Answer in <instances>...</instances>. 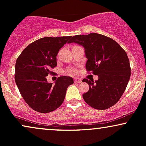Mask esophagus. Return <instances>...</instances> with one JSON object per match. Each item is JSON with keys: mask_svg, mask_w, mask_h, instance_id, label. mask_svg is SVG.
<instances>
[{"mask_svg": "<svg viewBox=\"0 0 146 146\" xmlns=\"http://www.w3.org/2000/svg\"><path fill=\"white\" fill-rule=\"evenodd\" d=\"M74 82L75 83H80V82H82L81 79H80V78H74Z\"/></svg>", "mask_w": 146, "mask_h": 146, "instance_id": "1", "label": "esophagus"}]
</instances>
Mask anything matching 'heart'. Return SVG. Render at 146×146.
Segmentation results:
<instances>
[{
    "label": "heart",
    "instance_id": "obj_1",
    "mask_svg": "<svg viewBox=\"0 0 146 146\" xmlns=\"http://www.w3.org/2000/svg\"><path fill=\"white\" fill-rule=\"evenodd\" d=\"M71 73H74L75 71H73V70H71Z\"/></svg>",
    "mask_w": 146,
    "mask_h": 146
}]
</instances>
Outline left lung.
I'll use <instances>...</instances> for the list:
<instances>
[{
	"instance_id": "obj_1",
	"label": "left lung",
	"mask_w": 146,
	"mask_h": 146,
	"mask_svg": "<svg viewBox=\"0 0 146 146\" xmlns=\"http://www.w3.org/2000/svg\"><path fill=\"white\" fill-rule=\"evenodd\" d=\"M70 39L68 43L84 48L86 71L98 76L95 82L82 80L89 85L84 100L95 109H108L119 100L130 80L131 68L126 53L112 38L99 33L77 35Z\"/></svg>"
}]
</instances>
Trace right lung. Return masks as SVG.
Wrapping results in <instances>:
<instances>
[{"mask_svg": "<svg viewBox=\"0 0 146 146\" xmlns=\"http://www.w3.org/2000/svg\"><path fill=\"white\" fill-rule=\"evenodd\" d=\"M70 36L45 37L34 41L23 50L16 60L15 81L25 101L33 110L51 113L61 106L66 89L73 84L71 77H58L55 84L46 81L57 66L58 51Z\"/></svg>", "mask_w": 146, "mask_h": 146, "instance_id": "obj_1", "label": "right lung"}]
</instances>
